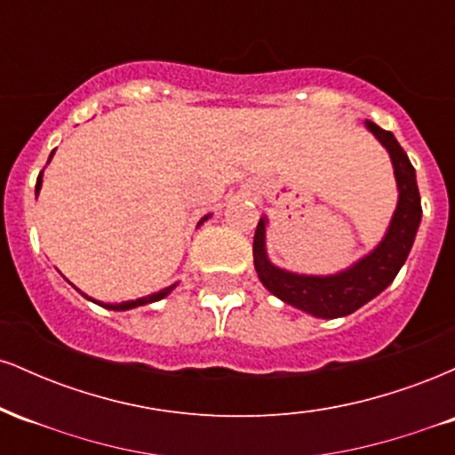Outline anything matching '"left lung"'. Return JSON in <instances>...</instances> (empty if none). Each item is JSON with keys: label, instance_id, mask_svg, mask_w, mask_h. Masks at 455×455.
Masks as SVG:
<instances>
[{"label": "left lung", "instance_id": "left-lung-1", "mask_svg": "<svg viewBox=\"0 0 455 455\" xmlns=\"http://www.w3.org/2000/svg\"><path fill=\"white\" fill-rule=\"evenodd\" d=\"M363 126L389 154L398 188L394 216L370 252L333 274H297L271 263L267 254L269 218L265 213L254 233V269L265 289L284 304L316 318L348 316L383 293L406 263L421 224L419 188L409 156L387 130L379 128L370 119H365Z\"/></svg>", "mask_w": 455, "mask_h": 455}]
</instances>
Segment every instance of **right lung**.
Returning <instances> with one entry per match:
<instances>
[{"instance_id": "add662e5", "label": "right lung", "mask_w": 455, "mask_h": 455, "mask_svg": "<svg viewBox=\"0 0 455 455\" xmlns=\"http://www.w3.org/2000/svg\"><path fill=\"white\" fill-rule=\"evenodd\" d=\"M53 156H55V149L51 151V156H49V162L53 160ZM49 162H46V164H49ZM44 173V171H43ZM43 173L38 175V181H36V198H38V195H40V188H43ZM212 218V213H207V216H203L201 220H198V224L196 227H201L203 222H207ZM177 286V282L175 284H171V286H166V289H162V291H158V293H151V295H148V297H139V299H130V301H122V304H102V301H96V299H92V297H87V299L90 301H93V304H98V306H102V307H107V310H117V312H122V310H132V307H139V306H145V304H154V301H160V299H164L166 295L171 293V291H173Z\"/></svg>"}]
</instances>
